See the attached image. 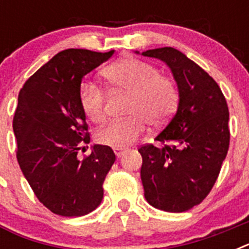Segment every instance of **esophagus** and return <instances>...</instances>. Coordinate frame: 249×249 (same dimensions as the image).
<instances>
[{"mask_svg": "<svg viewBox=\"0 0 249 249\" xmlns=\"http://www.w3.org/2000/svg\"><path fill=\"white\" fill-rule=\"evenodd\" d=\"M123 152H124V149L123 148H114V153H116L117 157H121V156L123 155Z\"/></svg>", "mask_w": 249, "mask_h": 249, "instance_id": "obj_1", "label": "esophagus"}]
</instances>
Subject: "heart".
Returning <instances> with one entry per match:
<instances>
[{"label": "heart", "instance_id": "1", "mask_svg": "<svg viewBox=\"0 0 249 249\" xmlns=\"http://www.w3.org/2000/svg\"><path fill=\"white\" fill-rule=\"evenodd\" d=\"M103 77L112 89L131 94L124 121H113L97 132L101 144L123 148L133 143L151 126H162L172 117L179 94L175 82L160 76L155 66L136 58H124L112 63L103 71ZM80 105L92 122L105 118V93L96 83L85 81L80 86Z\"/></svg>", "mask_w": 249, "mask_h": 249}]
</instances>
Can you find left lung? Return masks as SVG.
<instances>
[{
    "mask_svg": "<svg viewBox=\"0 0 249 249\" xmlns=\"http://www.w3.org/2000/svg\"><path fill=\"white\" fill-rule=\"evenodd\" d=\"M141 54L168 66L179 94L177 112L155 138L163 147L138 149L144 198L158 210L186 212L211 192L227 156V102L217 82L181 51L163 47Z\"/></svg>",
    "mask_w": 249,
    "mask_h": 249,
    "instance_id": "obj_1",
    "label": "left lung"
}]
</instances>
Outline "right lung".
Segmentation results:
<instances>
[{"instance_id":"1","label":"right lung","mask_w":249,"mask_h":249,"mask_svg":"<svg viewBox=\"0 0 249 249\" xmlns=\"http://www.w3.org/2000/svg\"><path fill=\"white\" fill-rule=\"evenodd\" d=\"M114 53L65 50L26 81L13 117L17 160L39 202L63 217L89 214L101 204L103 181L116 160L111 147L89 143L80 105L82 78Z\"/></svg>"}]
</instances>
